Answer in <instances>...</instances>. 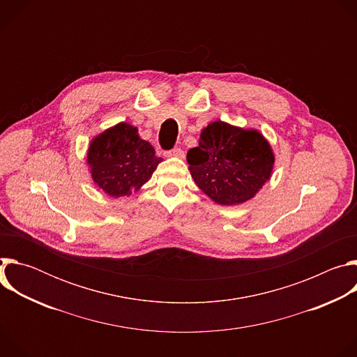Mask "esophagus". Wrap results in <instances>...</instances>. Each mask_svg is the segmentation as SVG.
Wrapping results in <instances>:
<instances>
[{
    "mask_svg": "<svg viewBox=\"0 0 357 357\" xmlns=\"http://www.w3.org/2000/svg\"><path fill=\"white\" fill-rule=\"evenodd\" d=\"M165 157H175V158H182L183 157V151L178 146L165 151Z\"/></svg>",
    "mask_w": 357,
    "mask_h": 357,
    "instance_id": "34e87169",
    "label": "esophagus"
}]
</instances>
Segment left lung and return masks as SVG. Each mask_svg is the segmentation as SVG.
I'll return each mask as SVG.
<instances>
[{
	"label": "left lung",
	"instance_id": "1",
	"mask_svg": "<svg viewBox=\"0 0 357 357\" xmlns=\"http://www.w3.org/2000/svg\"><path fill=\"white\" fill-rule=\"evenodd\" d=\"M186 158L196 185L219 205L251 199L270 179L274 164L271 146L259 131L223 121L203 130L199 146Z\"/></svg>",
	"mask_w": 357,
	"mask_h": 357
}]
</instances>
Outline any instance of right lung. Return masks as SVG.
<instances>
[{
	"label": "right lung",
	"instance_id": "right-lung-1",
	"mask_svg": "<svg viewBox=\"0 0 357 357\" xmlns=\"http://www.w3.org/2000/svg\"><path fill=\"white\" fill-rule=\"evenodd\" d=\"M161 161L154 146L141 139L137 128L126 123L97 135L87 154L93 181L113 197L138 190Z\"/></svg>",
	"mask_w": 357,
	"mask_h": 357
}]
</instances>
